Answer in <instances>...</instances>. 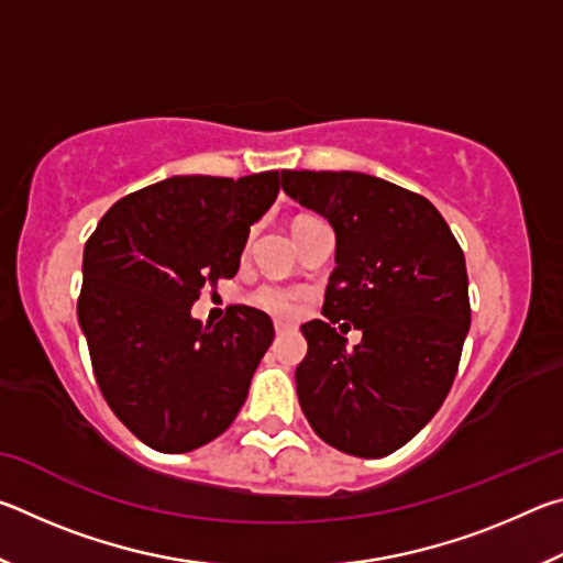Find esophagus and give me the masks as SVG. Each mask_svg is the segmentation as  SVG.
I'll return each mask as SVG.
<instances>
[{
    "instance_id": "esophagus-1",
    "label": "esophagus",
    "mask_w": 563,
    "mask_h": 563,
    "mask_svg": "<svg viewBox=\"0 0 563 563\" xmlns=\"http://www.w3.org/2000/svg\"><path fill=\"white\" fill-rule=\"evenodd\" d=\"M290 330H295V325H292V322H283V320H275V332H278V335H280V332H290Z\"/></svg>"
}]
</instances>
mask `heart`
<instances>
[{
  "instance_id": "b5f03b06",
  "label": "heart",
  "mask_w": 563,
  "mask_h": 563,
  "mask_svg": "<svg viewBox=\"0 0 563 563\" xmlns=\"http://www.w3.org/2000/svg\"><path fill=\"white\" fill-rule=\"evenodd\" d=\"M247 300H251V305H255V308L271 312V316L288 318L298 310L300 290L288 288V285L271 283V285H261V288H255L251 295H247Z\"/></svg>"
}]
</instances>
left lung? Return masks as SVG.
Returning a JSON list of instances; mask_svg holds the SVG:
<instances>
[{
  "mask_svg": "<svg viewBox=\"0 0 563 563\" xmlns=\"http://www.w3.org/2000/svg\"><path fill=\"white\" fill-rule=\"evenodd\" d=\"M283 190L335 231L322 316L300 328L305 417L335 450L393 454L442 407L470 332L464 253L427 198L357 170H283ZM352 321L355 349L331 328ZM342 330V325H340Z\"/></svg>",
  "mask_w": 563,
  "mask_h": 563,
  "instance_id": "1",
  "label": "left lung"
}]
</instances>
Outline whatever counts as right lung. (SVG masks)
<instances>
[{"mask_svg":"<svg viewBox=\"0 0 563 563\" xmlns=\"http://www.w3.org/2000/svg\"><path fill=\"white\" fill-rule=\"evenodd\" d=\"M280 190L278 170L243 178L170 176L113 203L84 245L79 325L103 399L158 452L223 434L273 342L263 310L233 305L216 325L190 308L233 278Z\"/></svg>","mask_w":563,"mask_h":563,"instance_id":"obj_1","label":"right lung"}]
</instances>
